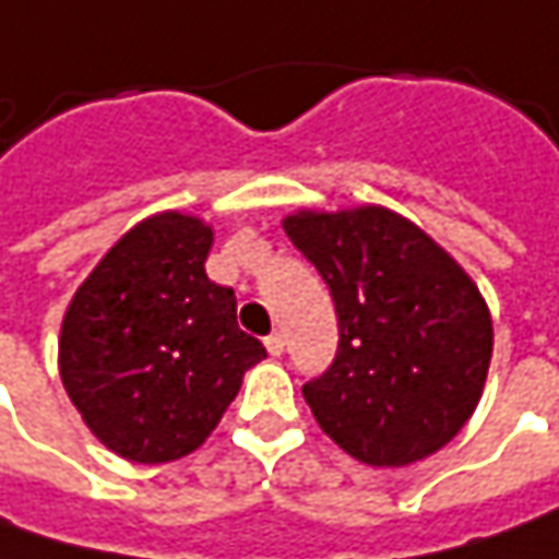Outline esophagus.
I'll return each mask as SVG.
<instances>
[{"mask_svg":"<svg viewBox=\"0 0 559 559\" xmlns=\"http://www.w3.org/2000/svg\"><path fill=\"white\" fill-rule=\"evenodd\" d=\"M264 345H267V352L273 357L283 355V348H286V335L283 333H270L267 338H264Z\"/></svg>","mask_w":559,"mask_h":559,"instance_id":"1","label":"esophagus"}]
</instances>
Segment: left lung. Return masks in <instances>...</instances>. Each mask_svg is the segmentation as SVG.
Instances as JSON below:
<instances>
[{
  "label": "left lung",
  "mask_w": 559,
  "mask_h": 559,
  "mask_svg": "<svg viewBox=\"0 0 559 559\" xmlns=\"http://www.w3.org/2000/svg\"><path fill=\"white\" fill-rule=\"evenodd\" d=\"M286 236L333 295L338 348L301 385L330 439L370 466L436 454L473 417L491 360L476 283L419 226L385 207L298 211Z\"/></svg>",
  "instance_id": "obj_1"
}]
</instances>
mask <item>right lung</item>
Instances as JSON below:
<instances>
[{
  "label": "right lung",
  "mask_w": 559,
  "mask_h": 559,
  "mask_svg": "<svg viewBox=\"0 0 559 559\" xmlns=\"http://www.w3.org/2000/svg\"><path fill=\"white\" fill-rule=\"evenodd\" d=\"M214 233L167 211L136 224L76 289L58 367L96 439L133 463L195 451L242 373L267 357L239 330L236 295L204 273Z\"/></svg>",
  "instance_id": "1"
}]
</instances>
